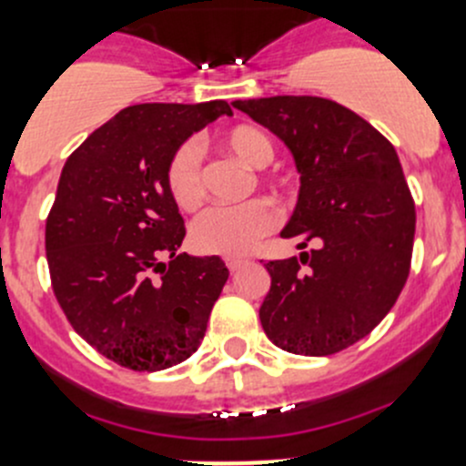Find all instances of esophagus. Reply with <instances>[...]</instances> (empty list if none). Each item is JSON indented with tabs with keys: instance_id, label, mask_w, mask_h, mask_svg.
<instances>
[{
	"instance_id": "obj_1",
	"label": "esophagus",
	"mask_w": 466,
	"mask_h": 466,
	"mask_svg": "<svg viewBox=\"0 0 466 466\" xmlns=\"http://www.w3.org/2000/svg\"><path fill=\"white\" fill-rule=\"evenodd\" d=\"M225 263H228V268L229 270H238V268H243L246 266V263H250V259H248V257H228V259H225Z\"/></svg>"
}]
</instances>
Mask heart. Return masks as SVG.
<instances>
[{"label":"heart","instance_id":"1","mask_svg":"<svg viewBox=\"0 0 466 466\" xmlns=\"http://www.w3.org/2000/svg\"><path fill=\"white\" fill-rule=\"evenodd\" d=\"M223 148L237 155L243 164L263 168L272 162L270 139L255 126H234L220 137ZM167 189L180 209H196L205 200L203 162L194 142L177 146L167 164ZM277 223L275 207L263 198H252L238 205H218L207 209L191 228V243L203 255L241 257L266 237Z\"/></svg>","mask_w":466,"mask_h":466}]
</instances>
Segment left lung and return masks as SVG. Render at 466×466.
Listing matches in <instances>:
<instances>
[{"label":"left lung","mask_w":466,"mask_h":466,"mask_svg":"<svg viewBox=\"0 0 466 466\" xmlns=\"http://www.w3.org/2000/svg\"><path fill=\"white\" fill-rule=\"evenodd\" d=\"M290 148L299 198L284 238L318 246L268 261L259 309L281 350L329 356L368 336L388 316L410 272L415 203L394 146L345 106L320 96L234 101ZM307 265V268H302Z\"/></svg>","instance_id":"8db88e82"}]
</instances>
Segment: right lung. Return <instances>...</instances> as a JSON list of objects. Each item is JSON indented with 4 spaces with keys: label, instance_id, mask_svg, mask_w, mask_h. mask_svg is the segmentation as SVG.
<instances>
[{
    "label": "right lung",
    "instance_id": "right-lung-1",
    "mask_svg": "<svg viewBox=\"0 0 466 466\" xmlns=\"http://www.w3.org/2000/svg\"><path fill=\"white\" fill-rule=\"evenodd\" d=\"M220 115H232L228 101L130 106L60 173L45 229L54 295L74 331L121 368L189 359L229 277L220 257L177 255L185 220L167 189L177 146Z\"/></svg>",
    "mask_w": 466,
    "mask_h": 466
}]
</instances>
